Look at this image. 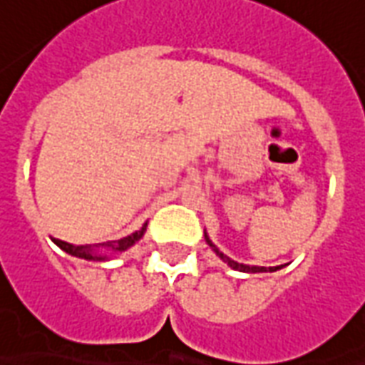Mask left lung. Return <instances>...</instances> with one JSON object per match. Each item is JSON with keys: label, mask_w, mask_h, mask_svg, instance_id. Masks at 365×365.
Masks as SVG:
<instances>
[{"label": "left lung", "mask_w": 365, "mask_h": 365, "mask_svg": "<svg viewBox=\"0 0 365 365\" xmlns=\"http://www.w3.org/2000/svg\"><path fill=\"white\" fill-rule=\"evenodd\" d=\"M205 240H207V244L210 245V250L215 251V253H217L218 257L222 259L224 263H226V265L228 267H232V269H234V271H240V272H272V271H279V269H282V265L280 267H274V269H272V267H269V269H267V267H257V265H244V263H237V261H234V259H230L228 257V255H224L222 251L218 250L217 245L212 244V242H210V237L207 236V232H205Z\"/></svg>", "instance_id": "8db88e82"}]
</instances>
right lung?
<instances>
[{
    "label": "right lung",
    "instance_id": "1",
    "mask_svg": "<svg viewBox=\"0 0 365 365\" xmlns=\"http://www.w3.org/2000/svg\"><path fill=\"white\" fill-rule=\"evenodd\" d=\"M147 232V222L143 224L139 230H135L133 234L129 236L121 237V240H115V242H106V244H98V245H75V244H67V242H61V240H56L52 237V242L58 245L59 250H63L66 253L73 255V257L86 259V261H110L115 255H120L123 251H128L131 245H135Z\"/></svg>",
    "mask_w": 365,
    "mask_h": 365
}]
</instances>
